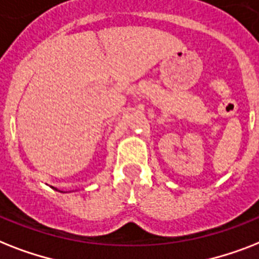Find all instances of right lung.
<instances>
[{"label":"right lung","instance_id":"add662e5","mask_svg":"<svg viewBox=\"0 0 259 259\" xmlns=\"http://www.w3.org/2000/svg\"><path fill=\"white\" fill-rule=\"evenodd\" d=\"M53 189H56V188H53ZM56 190H58V189H56Z\"/></svg>","mask_w":259,"mask_h":259}]
</instances>
